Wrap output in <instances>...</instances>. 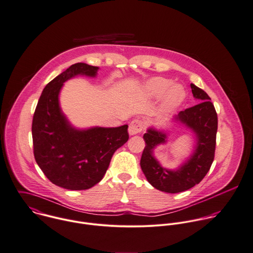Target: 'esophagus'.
I'll list each match as a JSON object with an SVG mask.
<instances>
[{"instance_id":"34e87169","label":"esophagus","mask_w":253,"mask_h":253,"mask_svg":"<svg viewBox=\"0 0 253 253\" xmlns=\"http://www.w3.org/2000/svg\"><path fill=\"white\" fill-rule=\"evenodd\" d=\"M143 129H144L143 122L141 120H139V119H134L130 123L128 131H129V134L131 136H133V135H136V134H139L140 132H142Z\"/></svg>"}]
</instances>
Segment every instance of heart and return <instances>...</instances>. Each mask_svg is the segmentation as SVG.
I'll use <instances>...</instances> for the list:
<instances>
[{
    "label": "heart",
    "instance_id": "obj_1",
    "mask_svg": "<svg viewBox=\"0 0 253 253\" xmlns=\"http://www.w3.org/2000/svg\"><path fill=\"white\" fill-rule=\"evenodd\" d=\"M146 93L152 97H160L165 94L164 108L173 110L178 107L186 97V91L180 84H173L171 80L156 77L149 80L144 87Z\"/></svg>",
    "mask_w": 253,
    "mask_h": 253
}]
</instances>
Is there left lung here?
Listing matches in <instances>:
<instances>
[{"mask_svg": "<svg viewBox=\"0 0 253 253\" xmlns=\"http://www.w3.org/2000/svg\"><path fill=\"white\" fill-rule=\"evenodd\" d=\"M198 104L180 111L172 119L188 129L196 138L194 152L175 169L164 168L155 158V149L168 142V133L150 127L144 134L146 147L141 158V169L152 186L168 193H179L198 184L209 171L215 157L218 116L210 96L195 84H190Z\"/></svg>", "mask_w": 253, "mask_h": 253, "instance_id": "1", "label": "left lung"}]
</instances>
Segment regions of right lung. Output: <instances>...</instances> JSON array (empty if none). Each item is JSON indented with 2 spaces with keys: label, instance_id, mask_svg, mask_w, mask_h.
Wrapping results in <instances>:
<instances>
[{
  "label": "right lung",
  "instance_id": "right-lung-1",
  "mask_svg": "<svg viewBox=\"0 0 253 253\" xmlns=\"http://www.w3.org/2000/svg\"><path fill=\"white\" fill-rule=\"evenodd\" d=\"M98 67L77 63L44 87L32 120L34 158L55 185L85 190L104 176L115 151L129 139L128 125L77 129L63 113L59 94L65 82L76 76L94 78Z\"/></svg>",
  "mask_w": 253,
  "mask_h": 253
}]
</instances>
